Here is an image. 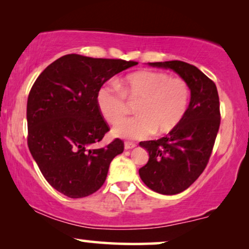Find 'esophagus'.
Wrapping results in <instances>:
<instances>
[{
    "mask_svg": "<svg viewBox=\"0 0 249 249\" xmlns=\"http://www.w3.org/2000/svg\"><path fill=\"white\" fill-rule=\"evenodd\" d=\"M136 147V144L132 142H124V149H131V148H135Z\"/></svg>",
    "mask_w": 249,
    "mask_h": 249,
    "instance_id": "esophagus-1",
    "label": "esophagus"
}]
</instances>
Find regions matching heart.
Listing matches in <instances>:
<instances>
[{
  "label": "heart",
  "instance_id": "obj_1",
  "mask_svg": "<svg viewBox=\"0 0 249 249\" xmlns=\"http://www.w3.org/2000/svg\"><path fill=\"white\" fill-rule=\"evenodd\" d=\"M138 100L140 113L119 121L113 135L139 139L153 132L165 134L176 128L188 110L190 89L181 78H170L158 71H139L129 74L117 85H103L96 93V104L102 117L114 124L128 110L126 98Z\"/></svg>",
  "mask_w": 249,
  "mask_h": 249
}]
</instances>
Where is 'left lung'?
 <instances>
[{"label": "left lung", "mask_w": 249, "mask_h": 249, "mask_svg": "<svg viewBox=\"0 0 249 249\" xmlns=\"http://www.w3.org/2000/svg\"><path fill=\"white\" fill-rule=\"evenodd\" d=\"M148 66L175 71L190 89L182 121L165 137L139 142L149 155L139 169L142 182L155 193L176 195L192 186L209 162L220 127L219 94L215 84L192 64L175 60Z\"/></svg>", "instance_id": "obj_1"}]
</instances>
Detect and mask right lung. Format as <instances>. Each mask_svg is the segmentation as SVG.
Returning a JSON list of instances; mask_svg holds the SVG:
<instances>
[{"instance_id": "obj_1", "label": "right lung", "mask_w": 249, "mask_h": 249, "mask_svg": "<svg viewBox=\"0 0 249 249\" xmlns=\"http://www.w3.org/2000/svg\"><path fill=\"white\" fill-rule=\"evenodd\" d=\"M136 64L68 54L51 63L33 85L27 102L28 147L57 192L70 198L97 192L111 161L124 152L118 138L97 147L108 127L96 93L114 74Z\"/></svg>"}]
</instances>
